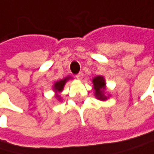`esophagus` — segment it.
<instances>
[{"mask_svg":"<svg viewBox=\"0 0 154 154\" xmlns=\"http://www.w3.org/2000/svg\"><path fill=\"white\" fill-rule=\"evenodd\" d=\"M76 78H77L78 80H82V79L83 78V73H82V72H79L78 74H76Z\"/></svg>","mask_w":154,"mask_h":154,"instance_id":"34e87169","label":"esophagus"}]
</instances>
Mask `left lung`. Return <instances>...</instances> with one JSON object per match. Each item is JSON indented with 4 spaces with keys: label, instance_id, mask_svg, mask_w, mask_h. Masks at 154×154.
<instances>
[{
    "label": "left lung",
    "instance_id": "1",
    "mask_svg": "<svg viewBox=\"0 0 154 154\" xmlns=\"http://www.w3.org/2000/svg\"><path fill=\"white\" fill-rule=\"evenodd\" d=\"M94 83V95L97 99L101 100V101H106L108 98L105 94L106 90V81L103 76H96L93 79Z\"/></svg>",
    "mask_w": 154,
    "mask_h": 154
}]
</instances>
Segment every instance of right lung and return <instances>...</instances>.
I'll return each instance as SVG.
<instances>
[{
  "instance_id": "add662e5",
  "label": "right lung",
  "mask_w": 154,
  "mask_h": 154,
  "mask_svg": "<svg viewBox=\"0 0 154 154\" xmlns=\"http://www.w3.org/2000/svg\"><path fill=\"white\" fill-rule=\"evenodd\" d=\"M70 79H71V77H66V78H64V79H62V80H60V81L56 82L54 83V85H53V90L55 91V93L58 94V93L62 92V90H63V88H64V85H65V83L67 82L68 80H70ZM56 97H58V99H60V96L58 95V94L56 95Z\"/></svg>"
}]
</instances>
